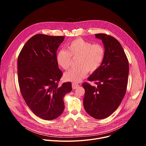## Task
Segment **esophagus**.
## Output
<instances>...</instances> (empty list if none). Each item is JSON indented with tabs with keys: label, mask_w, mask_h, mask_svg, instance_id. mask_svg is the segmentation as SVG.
Masks as SVG:
<instances>
[{
	"label": "esophagus",
	"mask_w": 146,
	"mask_h": 146,
	"mask_svg": "<svg viewBox=\"0 0 146 146\" xmlns=\"http://www.w3.org/2000/svg\"><path fill=\"white\" fill-rule=\"evenodd\" d=\"M72 86V88H73V90L76 89L77 88H78V87H79V85H78V84H75V83H73Z\"/></svg>",
	"instance_id": "1"
}]
</instances>
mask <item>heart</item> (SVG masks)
<instances>
[{
	"label": "heart",
	"mask_w": 146,
	"mask_h": 146,
	"mask_svg": "<svg viewBox=\"0 0 146 146\" xmlns=\"http://www.w3.org/2000/svg\"><path fill=\"white\" fill-rule=\"evenodd\" d=\"M105 55L103 47L99 44H93L79 38L66 44V50H59L56 54L58 64L65 70L68 69L72 58L77 57L76 68L64 74V79L73 82H79L87 74L88 71L93 73L102 65Z\"/></svg>",
	"instance_id": "b5f03b06"
}]
</instances>
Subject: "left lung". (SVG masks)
<instances>
[{
  "mask_svg": "<svg viewBox=\"0 0 146 146\" xmlns=\"http://www.w3.org/2000/svg\"><path fill=\"white\" fill-rule=\"evenodd\" d=\"M102 40L105 55L100 67L88 78L97 87L83 83L85 95L83 104L87 113L96 119L105 118L118 108L126 93L129 62L119 41L103 33L95 34Z\"/></svg>",
  "mask_w": 146,
  "mask_h": 146,
  "instance_id": "8db88e82",
  "label": "left lung"
}]
</instances>
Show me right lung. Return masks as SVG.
<instances>
[{
	"mask_svg": "<svg viewBox=\"0 0 146 146\" xmlns=\"http://www.w3.org/2000/svg\"><path fill=\"white\" fill-rule=\"evenodd\" d=\"M65 36L37 34L25 44L17 62L18 83L22 96L32 111L46 120L58 117L65 109L64 97L72 83L59 87L62 76L56 60V51Z\"/></svg>",
	"mask_w": 146,
	"mask_h": 146,
	"instance_id": "right-lung-1",
	"label": "right lung"
}]
</instances>
